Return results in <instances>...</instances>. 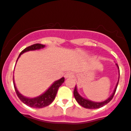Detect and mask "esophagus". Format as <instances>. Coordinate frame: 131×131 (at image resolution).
Returning <instances> with one entry per match:
<instances>
[{
  "label": "esophagus",
  "instance_id": "1",
  "mask_svg": "<svg viewBox=\"0 0 131 131\" xmlns=\"http://www.w3.org/2000/svg\"><path fill=\"white\" fill-rule=\"evenodd\" d=\"M73 76V73H71V72H68L64 75L65 78H72Z\"/></svg>",
  "mask_w": 131,
  "mask_h": 131
}]
</instances>
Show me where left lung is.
<instances>
[{
    "instance_id": "left-lung-1",
    "label": "left lung",
    "mask_w": 131,
    "mask_h": 131,
    "mask_svg": "<svg viewBox=\"0 0 131 131\" xmlns=\"http://www.w3.org/2000/svg\"><path fill=\"white\" fill-rule=\"evenodd\" d=\"M116 66H117L118 68H118V66L116 63ZM119 75H120V72H119ZM119 79V78H118ZM118 81L119 80H118L117 84H116V88H115V89H114V92L112 93V94L111 95V96L110 98H108L105 101H104V102H92V101H90V100H88L87 99H85V98H82V97L79 94L78 92L77 91V88H76V86H75V88H74V90H73V95H74V97H75V100L78 102L79 104H80L82 106L84 107V108H89V109H96V108H101V107L104 106V105H106V104L108 103L111 100H112V98H113V96H114V94L116 92V88H117L118 86Z\"/></svg>"
}]
</instances>
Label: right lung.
<instances>
[{
    "label": "right lung",
    "mask_w": 131,
    "mask_h": 131,
    "mask_svg": "<svg viewBox=\"0 0 131 131\" xmlns=\"http://www.w3.org/2000/svg\"><path fill=\"white\" fill-rule=\"evenodd\" d=\"M44 47H45V45L40 43H36L34 44V45H31V46H29V47H26L25 49H23V50L20 52V53L19 54V58L20 57V56L21 54L26 52V51L39 49L43 48ZM64 80V78H61V79H59V80L55 82L51 86V87L49 88L44 94H43L39 96L36 97V98H29L23 96L20 94V93L19 92V91L17 90V88L15 86L14 81L13 84L16 94H17V96L19 97V99L21 100V102H23L24 104H25L26 105L29 106L30 107H32V108H43V107H45L49 105V104L53 101V100L55 99V98H56V94H57V92H58V88H59V86H61V84H63Z\"/></svg>",
    "instance_id": "add662e5"
}]
</instances>
